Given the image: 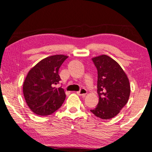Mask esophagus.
<instances>
[{
    "label": "esophagus",
    "instance_id": "1",
    "mask_svg": "<svg viewBox=\"0 0 152 152\" xmlns=\"http://www.w3.org/2000/svg\"><path fill=\"white\" fill-rule=\"evenodd\" d=\"M87 93V91L85 88H81L78 92H77V94L78 95H80V96L84 97L86 95V94Z\"/></svg>",
    "mask_w": 152,
    "mask_h": 152
}]
</instances>
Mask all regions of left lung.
Instances as JSON below:
<instances>
[{
    "label": "left lung",
    "mask_w": 152,
    "mask_h": 152,
    "mask_svg": "<svg viewBox=\"0 0 152 152\" xmlns=\"http://www.w3.org/2000/svg\"><path fill=\"white\" fill-rule=\"evenodd\" d=\"M92 61L97 70L99 102L91 112L101 119H111L127 103L131 91L129 82L121 66L109 56H99Z\"/></svg>",
    "instance_id": "left-lung-1"
}]
</instances>
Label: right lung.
<instances>
[{
    "mask_svg": "<svg viewBox=\"0 0 152 152\" xmlns=\"http://www.w3.org/2000/svg\"><path fill=\"white\" fill-rule=\"evenodd\" d=\"M68 57L62 55L46 57L34 66L24 81L25 99L32 111L39 115H48L61 107L66 94L61 87L55 88L61 78L59 70Z\"/></svg>",
    "mask_w": 152,
    "mask_h": 152,
    "instance_id": "1",
    "label": "right lung"
}]
</instances>
